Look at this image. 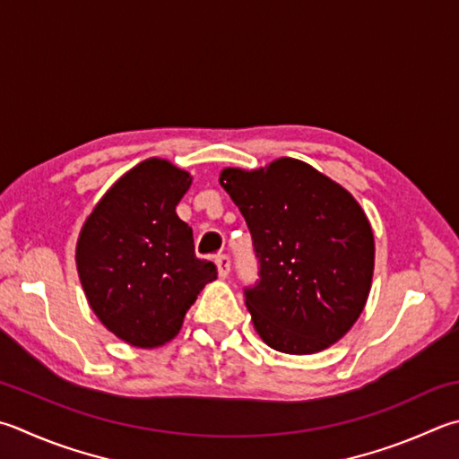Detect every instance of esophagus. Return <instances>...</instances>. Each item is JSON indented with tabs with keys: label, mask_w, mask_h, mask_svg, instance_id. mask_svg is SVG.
Segmentation results:
<instances>
[{
	"label": "esophagus",
	"mask_w": 459,
	"mask_h": 459,
	"mask_svg": "<svg viewBox=\"0 0 459 459\" xmlns=\"http://www.w3.org/2000/svg\"><path fill=\"white\" fill-rule=\"evenodd\" d=\"M214 263H216V269H219L221 277L222 279L229 277V273H230V258H229V255H216L214 256Z\"/></svg>",
	"instance_id": "1"
}]
</instances>
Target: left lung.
Returning <instances> with one entry per match:
<instances>
[{
    "label": "left lung",
    "instance_id": "obj_1",
    "mask_svg": "<svg viewBox=\"0 0 459 459\" xmlns=\"http://www.w3.org/2000/svg\"><path fill=\"white\" fill-rule=\"evenodd\" d=\"M221 185L253 237L258 281L245 303L258 335L290 355L337 343L359 319L373 279V230L359 203L295 158L224 169Z\"/></svg>",
    "mask_w": 459,
    "mask_h": 459
}]
</instances>
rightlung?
<instances>
[{"label":"right lung","mask_w":459,"mask_h":459,"mask_svg":"<svg viewBox=\"0 0 459 459\" xmlns=\"http://www.w3.org/2000/svg\"><path fill=\"white\" fill-rule=\"evenodd\" d=\"M190 174L162 158L128 170L82 227L78 274L91 311L126 343L154 349L178 335L190 305L216 279L195 253L193 229L177 204Z\"/></svg>","instance_id":"1"}]
</instances>
